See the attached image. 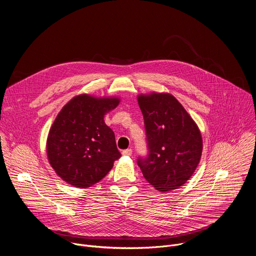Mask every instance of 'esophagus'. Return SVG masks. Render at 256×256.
I'll return each instance as SVG.
<instances>
[{
    "label": "esophagus",
    "mask_w": 256,
    "mask_h": 256,
    "mask_svg": "<svg viewBox=\"0 0 256 256\" xmlns=\"http://www.w3.org/2000/svg\"><path fill=\"white\" fill-rule=\"evenodd\" d=\"M132 149H126L122 151V155L124 156H130L132 155Z\"/></svg>",
    "instance_id": "1"
}]
</instances>
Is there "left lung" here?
<instances>
[{
  "mask_svg": "<svg viewBox=\"0 0 256 256\" xmlns=\"http://www.w3.org/2000/svg\"><path fill=\"white\" fill-rule=\"evenodd\" d=\"M147 156L136 163L144 179L159 192L178 188L194 174L202 151L198 128L170 94L140 95Z\"/></svg>",
  "mask_w": 256,
  "mask_h": 256,
  "instance_id": "obj_1",
  "label": "left lung"
}]
</instances>
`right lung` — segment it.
Segmentation results:
<instances>
[{
	"instance_id": "right-lung-1",
	"label": "right lung",
	"mask_w": 256,
	"mask_h": 256,
	"mask_svg": "<svg viewBox=\"0 0 256 256\" xmlns=\"http://www.w3.org/2000/svg\"><path fill=\"white\" fill-rule=\"evenodd\" d=\"M118 98H72L56 116L48 138L52 167L68 184L86 188L100 181L120 158L114 130L104 122Z\"/></svg>"
}]
</instances>
